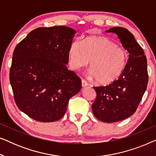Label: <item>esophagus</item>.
<instances>
[{
  "instance_id": "34e87169",
  "label": "esophagus",
  "mask_w": 156,
  "mask_h": 156,
  "mask_svg": "<svg viewBox=\"0 0 156 156\" xmlns=\"http://www.w3.org/2000/svg\"><path fill=\"white\" fill-rule=\"evenodd\" d=\"M88 84H89L88 82H87L85 80H84V79H82V87H87Z\"/></svg>"
}]
</instances>
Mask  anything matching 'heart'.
Returning <instances> with one entry per match:
<instances>
[{
	"label": "heart",
	"instance_id": "1",
	"mask_svg": "<svg viewBox=\"0 0 156 156\" xmlns=\"http://www.w3.org/2000/svg\"><path fill=\"white\" fill-rule=\"evenodd\" d=\"M69 65L79 69L90 62V74L102 85L112 84L125 71L128 55L125 49L108 38L88 37L82 42L74 40L68 50Z\"/></svg>",
	"mask_w": 156,
	"mask_h": 156
}]
</instances>
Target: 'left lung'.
<instances>
[{"mask_svg":"<svg viewBox=\"0 0 156 156\" xmlns=\"http://www.w3.org/2000/svg\"><path fill=\"white\" fill-rule=\"evenodd\" d=\"M106 33L116 34L129 52L125 71L118 80L105 87H95L97 98L93 114L99 120L112 123L127 119L137 109L148 82L147 59L144 50L127 29L114 27Z\"/></svg>","mask_w":156,"mask_h":156,"instance_id":"obj_1","label":"left lung"}]
</instances>
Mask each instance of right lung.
<instances>
[{
  "label": "right lung",
  "instance_id": "right-lung-1",
  "mask_svg": "<svg viewBox=\"0 0 156 156\" xmlns=\"http://www.w3.org/2000/svg\"><path fill=\"white\" fill-rule=\"evenodd\" d=\"M76 31L66 26L38 27L15 48L10 69L14 99L34 120L52 122L65 115L82 81L68 70V50Z\"/></svg>",
  "mask_w": 156,
  "mask_h": 156
}]
</instances>
